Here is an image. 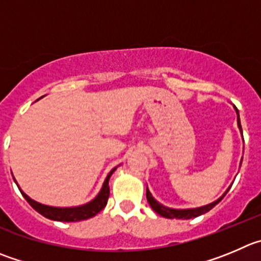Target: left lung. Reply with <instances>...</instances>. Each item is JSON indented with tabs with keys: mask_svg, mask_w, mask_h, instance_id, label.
Segmentation results:
<instances>
[{
	"mask_svg": "<svg viewBox=\"0 0 261 261\" xmlns=\"http://www.w3.org/2000/svg\"><path fill=\"white\" fill-rule=\"evenodd\" d=\"M236 111H237V114H238L237 108H236ZM238 127H240V130L242 131V127H241V122H240V114H238ZM226 192L220 197V198L218 199V201L213 202V203L206 204V206H202V207H198V208H189V210H175V208L165 207L164 204L158 203V202L153 198V196L150 194V192L148 191V189H147V199H148V202H149L150 207H152L153 210L158 214V215L164 216V218H167V219H193V218H197V216L202 215V214H206L207 211H210L211 208L215 207L216 204H218L219 202L224 198V196L226 194Z\"/></svg>",
	"mask_w": 261,
	"mask_h": 261,
	"instance_id": "1",
	"label": "left lung"
}]
</instances>
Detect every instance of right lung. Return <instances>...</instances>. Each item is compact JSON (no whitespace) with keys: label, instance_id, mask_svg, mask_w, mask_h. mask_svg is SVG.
I'll use <instances>...</instances> for the list:
<instances>
[{"label":"right lung","instance_id":"add662e5","mask_svg":"<svg viewBox=\"0 0 261 261\" xmlns=\"http://www.w3.org/2000/svg\"><path fill=\"white\" fill-rule=\"evenodd\" d=\"M116 171V169L112 170L111 172L107 176L106 181L103 184V188H101L100 193L97 194L91 202L84 204V206H79V207H68V208H60V207H50V206H45V204H41L38 202L33 201V199L29 198L25 193L21 192L24 198L27 199L32 207L35 208L37 213H40L41 215H43L45 218L51 219V220L57 221H80V220H86V219L92 218V216L96 215L97 213H100L104 207L107 206V202H108L109 197V177L112 176V174ZM16 182V181H15Z\"/></svg>","mask_w":261,"mask_h":261}]
</instances>
